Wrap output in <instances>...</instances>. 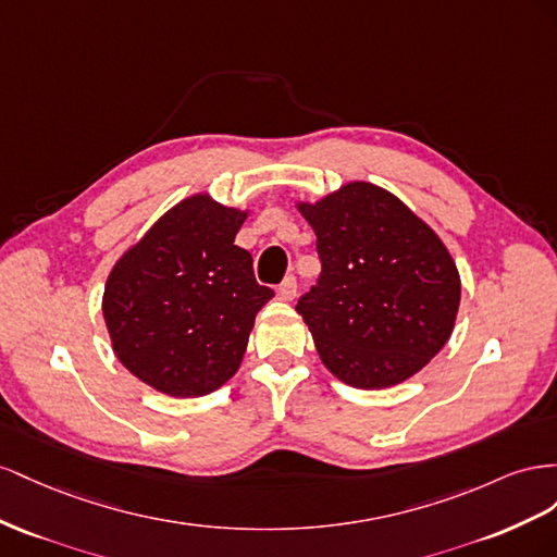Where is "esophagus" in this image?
Masks as SVG:
<instances>
[{"label": "esophagus", "instance_id": "1", "mask_svg": "<svg viewBox=\"0 0 557 557\" xmlns=\"http://www.w3.org/2000/svg\"><path fill=\"white\" fill-rule=\"evenodd\" d=\"M296 277L294 275H289V277H284V282L280 284V289H277V296L282 298V300H294L296 298Z\"/></svg>", "mask_w": 557, "mask_h": 557}]
</instances>
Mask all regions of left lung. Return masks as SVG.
<instances>
[{"mask_svg":"<svg viewBox=\"0 0 557 557\" xmlns=\"http://www.w3.org/2000/svg\"><path fill=\"white\" fill-rule=\"evenodd\" d=\"M322 273L298 298L324 367L359 389L399 385L448 343L459 308L457 265L441 237L389 190L349 182L298 202Z\"/></svg>","mask_w":557,"mask_h":557,"instance_id":"1","label":"left lung"}]
</instances>
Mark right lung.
I'll use <instances>...</instances> for the list:
<instances>
[{"mask_svg": "<svg viewBox=\"0 0 557 557\" xmlns=\"http://www.w3.org/2000/svg\"><path fill=\"white\" fill-rule=\"evenodd\" d=\"M247 212L196 194L168 210L111 268L102 314L119 361L149 387L202 396L240 369L273 289L235 245Z\"/></svg>", "mask_w": 557, "mask_h": 557, "instance_id": "1", "label": "right lung"}]
</instances>
